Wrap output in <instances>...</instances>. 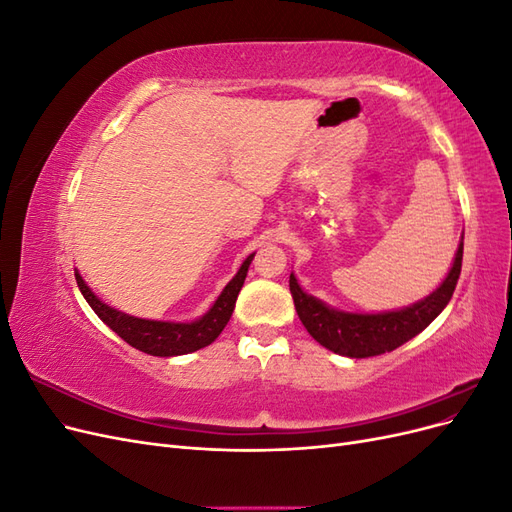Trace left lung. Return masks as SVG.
<instances>
[{
	"label": "left lung",
	"instance_id": "obj_1",
	"mask_svg": "<svg viewBox=\"0 0 512 512\" xmlns=\"http://www.w3.org/2000/svg\"><path fill=\"white\" fill-rule=\"evenodd\" d=\"M463 260V237L459 250L455 254V262L448 271L446 280L440 288L429 294L427 299L418 301L399 312L386 314H346L337 312L314 299L312 294L301 290L297 277L290 273V292L294 299V307L303 322L307 333L324 348L333 350L335 354L350 356V359H365V356H378L391 352L406 344L408 339L427 329L436 320V316L451 301Z\"/></svg>",
	"mask_w": 512,
	"mask_h": 512
}]
</instances>
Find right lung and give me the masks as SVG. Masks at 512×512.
<instances>
[{
	"instance_id": "right-lung-1",
	"label": "right lung",
	"mask_w": 512,
	"mask_h": 512,
	"mask_svg": "<svg viewBox=\"0 0 512 512\" xmlns=\"http://www.w3.org/2000/svg\"><path fill=\"white\" fill-rule=\"evenodd\" d=\"M252 258L254 254L245 258L239 273L228 282L218 301L213 303V307L203 318H198L194 322H158V320H143V318H134L123 312H117V309L102 303L96 294L89 290L79 271L74 273V277H76V284H79L83 292V297L91 305V309H94L98 318L104 324H108V327H111L123 342H128L132 348L147 352L151 356H177V354H188L209 346L211 342H215V337L224 331V327L232 316V309H235L239 290L245 282V275H247V269H250Z\"/></svg>"
}]
</instances>
